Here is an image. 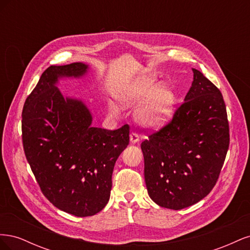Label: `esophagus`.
<instances>
[{
    "label": "esophagus",
    "instance_id": "obj_1",
    "mask_svg": "<svg viewBox=\"0 0 250 250\" xmlns=\"http://www.w3.org/2000/svg\"><path fill=\"white\" fill-rule=\"evenodd\" d=\"M139 141H140L139 134H138L137 132H131V133H130V142H131L132 144H135V143H138Z\"/></svg>",
    "mask_w": 250,
    "mask_h": 250
}]
</instances>
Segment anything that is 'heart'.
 I'll list each match as a JSON object with an SVG mask.
<instances>
[{"instance_id":"1","label":"heart","mask_w":250,"mask_h":250,"mask_svg":"<svg viewBox=\"0 0 250 250\" xmlns=\"http://www.w3.org/2000/svg\"><path fill=\"white\" fill-rule=\"evenodd\" d=\"M120 102L128 107H137L144 104L137 113L140 122L152 129H160L172 119L175 95L169 85L158 84L152 79L137 78L123 88L119 98ZM109 111L118 115V108L109 105Z\"/></svg>"}]
</instances>
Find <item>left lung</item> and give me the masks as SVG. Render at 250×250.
Returning <instances> with one entry per match:
<instances>
[{
    "label": "left lung",
    "instance_id": "1",
    "mask_svg": "<svg viewBox=\"0 0 250 250\" xmlns=\"http://www.w3.org/2000/svg\"><path fill=\"white\" fill-rule=\"evenodd\" d=\"M194 78L173 119L141 144L150 198L181 209L213 190L229 146L225 103L219 88L192 69Z\"/></svg>",
    "mask_w": 250,
    "mask_h": 250
}]
</instances>
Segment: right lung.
I'll list each match as a JSON object with an SVG mask.
<instances>
[{
    "label": "right lung",
    "instance_id": "obj_1",
    "mask_svg": "<svg viewBox=\"0 0 250 250\" xmlns=\"http://www.w3.org/2000/svg\"><path fill=\"white\" fill-rule=\"evenodd\" d=\"M88 65H51L42 73L21 113L22 146L47 199L65 213L93 216L106 206L119 155L129 144V126L93 127L81 100L63 97L60 78L83 76Z\"/></svg>",
    "mask_w": 250,
    "mask_h": 250
}]
</instances>
